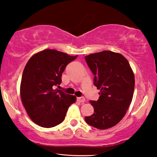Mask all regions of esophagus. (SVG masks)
<instances>
[{"mask_svg": "<svg viewBox=\"0 0 157 157\" xmlns=\"http://www.w3.org/2000/svg\"><path fill=\"white\" fill-rule=\"evenodd\" d=\"M77 100H78L79 102H81V103H84L85 101H86V98H85L84 97H78V98H77Z\"/></svg>", "mask_w": 157, "mask_h": 157, "instance_id": "obj_1", "label": "esophagus"}]
</instances>
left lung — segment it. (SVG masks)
Instances as JSON below:
<instances>
[{"instance_id":"left-lung-1","label":"left lung","mask_w":157,"mask_h":157,"mask_svg":"<svg viewBox=\"0 0 157 157\" xmlns=\"http://www.w3.org/2000/svg\"><path fill=\"white\" fill-rule=\"evenodd\" d=\"M86 60L95 75L94 84L100 90V97L97 101H90L94 112L85 121L92 127L106 130L124 117L133 98L134 74L128 60L117 52L91 54Z\"/></svg>"}]
</instances>
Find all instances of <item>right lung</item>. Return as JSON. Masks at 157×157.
<instances>
[{"label": "right lung", "mask_w": 157, "mask_h": 157, "mask_svg": "<svg viewBox=\"0 0 157 157\" xmlns=\"http://www.w3.org/2000/svg\"><path fill=\"white\" fill-rule=\"evenodd\" d=\"M77 56L56 49H44L30 58L22 75V103L33 121L43 128L62 123L76 97L56 88L61 83L62 73Z\"/></svg>", "instance_id": "obj_1"}]
</instances>
